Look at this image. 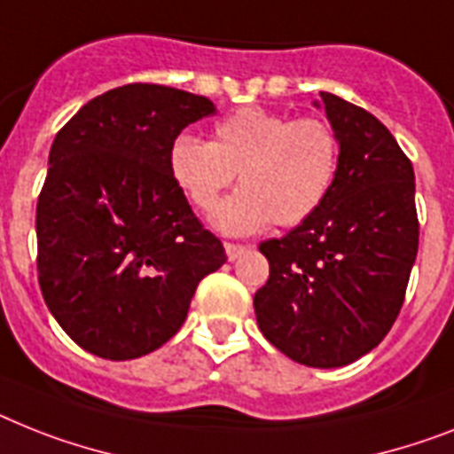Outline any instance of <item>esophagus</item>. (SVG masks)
I'll use <instances>...</instances> for the list:
<instances>
[{"mask_svg": "<svg viewBox=\"0 0 454 454\" xmlns=\"http://www.w3.org/2000/svg\"><path fill=\"white\" fill-rule=\"evenodd\" d=\"M246 250L248 248H246V246H241V243H224V253H227V260L230 262L239 260V257H241Z\"/></svg>", "mask_w": 454, "mask_h": 454, "instance_id": "34e87169", "label": "esophagus"}]
</instances>
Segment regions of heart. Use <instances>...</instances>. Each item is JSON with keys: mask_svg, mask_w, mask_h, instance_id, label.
<instances>
[{"mask_svg": "<svg viewBox=\"0 0 454 454\" xmlns=\"http://www.w3.org/2000/svg\"><path fill=\"white\" fill-rule=\"evenodd\" d=\"M339 134L327 120L292 118L260 106L227 115L211 144L181 134L168 148V174L201 211H213L239 171L213 224L224 234H253L269 223L301 224L325 204L339 176Z\"/></svg>", "mask_w": 454, "mask_h": 454, "instance_id": "obj_1", "label": "heart"}]
</instances>
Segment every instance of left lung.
Listing matches in <instances>:
<instances>
[{
  "label": "left lung",
  "mask_w": 454,
  "mask_h": 454,
  "mask_svg": "<svg viewBox=\"0 0 454 454\" xmlns=\"http://www.w3.org/2000/svg\"><path fill=\"white\" fill-rule=\"evenodd\" d=\"M320 97L339 134V176L306 223L260 243L269 280L253 303L260 332L280 353L336 369L371 353L395 325L420 224L413 164L387 127L340 97Z\"/></svg>",
  "instance_id": "left-lung-1"
}]
</instances>
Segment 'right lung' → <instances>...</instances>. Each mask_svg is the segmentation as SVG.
I'll return each instance as SVG.
<instances>
[{
	"label": "right lung",
	"mask_w": 454,
	"mask_h": 454,
	"mask_svg": "<svg viewBox=\"0 0 454 454\" xmlns=\"http://www.w3.org/2000/svg\"><path fill=\"white\" fill-rule=\"evenodd\" d=\"M213 114L206 97L132 83L88 101L52 141L36 204L41 294L97 357L164 346L227 262L168 174L174 138Z\"/></svg>",
	"instance_id": "right-lung-1"
}]
</instances>
